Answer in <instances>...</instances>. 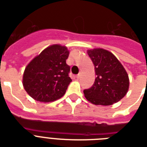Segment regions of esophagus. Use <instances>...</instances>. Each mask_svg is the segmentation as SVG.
I'll return each instance as SVG.
<instances>
[{"label": "esophagus", "mask_w": 147, "mask_h": 147, "mask_svg": "<svg viewBox=\"0 0 147 147\" xmlns=\"http://www.w3.org/2000/svg\"><path fill=\"white\" fill-rule=\"evenodd\" d=\"M79 78H80V74H78V75L76 76V78H77V79H78Z\"/></svg>", "instance_id": "1"}]
</instances>
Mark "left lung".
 Listing matches in <instances>:
<instances>
[{"mask_svg": "<svg viewBox=\"0 0 147 147\" xmlns=\"http://www.w3.org/2000/svg\"><path fill=\"white\" fill-rule=\"evenodd\" d=\"M94 66L96 78L92 88L84 90L85 98L94 105L108 106L118 102L129 89L127 71L115 55L102 48L87 50Z\"/></svg>", "mask_w": 147, "mask_h": 147, "instance_id": "left-lung-1", "label": "left lung"}]
</instances>
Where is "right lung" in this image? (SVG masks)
I'll return each instance as SVG.
<instances>
[{
	"label": "right lung",
	"mask_w": 147,
	"mask_h": 147,
	"mask_svg": "<svg viewBox=\"0 0 147 147\" xmlns=\"http://www.w3.org/2000/svg\"><path fill=\"white\" fill-rule=\"evenodd\" d=\"M69 51L65 46L47 47L29 62L23 75L26 93L40 102H52L62 98L71 79L66 64Z\"/></svg>",
	"instance_id": "right-lung-1"
}]
</instances>
